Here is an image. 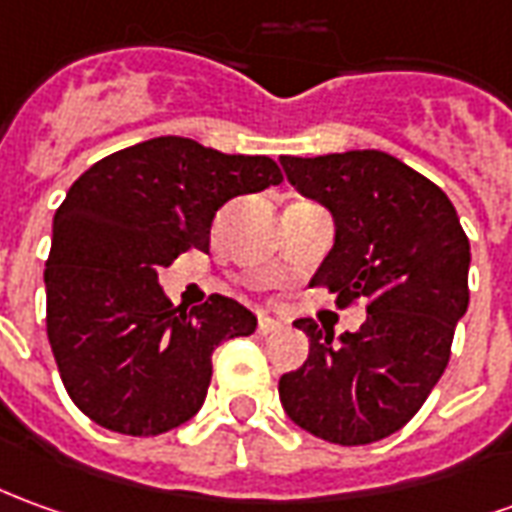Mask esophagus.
I'll list each match as a JSON object with an SVG mask.
<instances>
[{"label": "esophagus", "mask_w": 512, "mask_h": 512, "mask_svg": "<svg viewBox=\"0 0 512 512\" xmlns=\"http://www.w3.org/2000/svg\"><path fill=\"white\" fill-rule=\"evenodd\" d=\"M282 324L280 321H274V318L268 316H260V321H257V332L260 335H274V332H280Z\"/></svg>", "instance_id": "34e87169"}]
</instances>
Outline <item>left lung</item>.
Returning <instances> with one entry per match:
<instances>
[{
    "mask_svg": "<svg viewBox=\"0 0 512 512\" xmlns=\"http://www.w3.org/2000/svg\"><path fill=\"white\" fill-rule=\"evenodd\" d=\"M299 194L335 219V244L310 285L338 293L335 305L366 299L357 332L318 330L310 355L280 377V402L316 438L360 446L402 430L441 380L455 327L468 310L471 249L441 188L393 155L280 157Z\"/></svg>",
    "mask_w": 512,
    "mask_h": 512,
    "instance_id": "obj_1",
    "label": "left lung"
}]
</instances>
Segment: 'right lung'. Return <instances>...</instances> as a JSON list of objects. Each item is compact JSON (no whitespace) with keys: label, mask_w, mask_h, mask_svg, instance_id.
Listing matches in <instances>:
<instances>
[{"label":"right lung","mask_w":512,"mask_h":512,"mask_svg":"<svg viewBox=\"0 0 512 512\" xmlns=\"http://www.w3.org/2000/svg\"><path fill=\"white\" fill-rule=\"evenodd\" d=\"M266 155H224L177 135L102 157L69 188L46 260V335L71 402L105 430L149 438L199 413L213 352L252 335V310L227 296L185 313L157 268L210 249L232 196L280 185Z\"/></svg>","instance_id":"1"}]
</instances>
